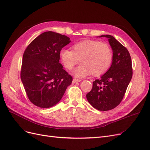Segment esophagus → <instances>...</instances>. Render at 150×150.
<instances>
[{
  "label": "esophagus",
  "mask_w": 150,
  "mask_h": 150,
  "mask_svg": "<svg viewBox=\"0 0 150 150\" xmlns=\"http://www.w3.org/2000/svg\"><path fill=\"white\" fill-rule=\"evenodd\" d=\"M80 81H81V79H76V78H74L73 79H72V83H76L80 82Z\"/></svg>",
  "instance_id": "esophagus-1"
}]
</instances>
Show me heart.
<instances>
[{"mask_svg": "<svg viewBox=\"0 0 150 150\" xmlns=\"http://www.w3.org/2000/svg\"><path fill=\"white\" fill-rule=\"evenodd\" d=\"M63 65L71 70L80 61L83 64L74 71L78 78L89 75L101 76L110 67L112 51L109 45L99 40L86 39L75 43L70 49H62L59 52Z\"/></svg>", "mask_w": 150, "mask_h": 150, "instance_id": "obj_1", "label": "heart"}]
</instances>
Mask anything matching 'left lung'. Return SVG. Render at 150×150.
Listing matches in <instances>:
<instances>
[{
  "mask_svg": "<svg viewBox=\"0 0 150 150\" xmlns=\"http://www.w3.org/2000/svg\"><path fill=\"white\" fill-rule=\"evenodd\" d=\"M108 38L112 50V64L105 74L93 83L91 91L86 94L88 102L99 111H108L118 106L123 99L133 76L130 54L125 46L111 35Z\"/></svg>",
  "mask_w": 150,
  "mask_h": 150,
  "instance_id": "1",
  "label": "left lung"
}]
</instances>
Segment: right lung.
Wrapping results in <instances>:
<instances>
[{"mask_svg": "<svg viewBox=\"0 0 150 150\" xmlns=\"http://www.w3.org/2000/svg\"><path fill=\"white\" fill-rule=\"evenodd\" d=\"M71 42L64 35L48 31L40 34L24 52L21 78L34 105L51 108L62 98L72 78L59 63V52Z\"/></svg>", "mask_w": 150, "mask_h": 150, "instance_id": "1", "label": "right lung"}]
</instances>
